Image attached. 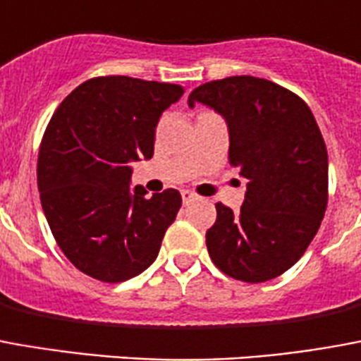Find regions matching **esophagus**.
Wrapping results in <instances>:
<instances>
[{
	"label": "esophagus",
	"mask_w": 361,
	"mask_h": 361,
	"mask_svg": "<svg viewBox=\"0 0 361 361\" xmlns=\"http://www.w3.org/2000/svg\"><path fill=\"white\" fill-rule=\"evenodd\" d=\"M181 199H183V202H185V204H189V202L197 201L199 197H197L195 193H191L189 189H183V191H181Z\"/></svg>",
	"instance_id": "1"
}]
</instances>
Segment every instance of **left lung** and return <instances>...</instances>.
<instances>
[{"mask_svg": "<svg viewBox=\"0 0 361 361\" xmlns=\"http://www.w3.org/2000/svg\"><path fill=\"white\" fill-rule=\"evenodd\" d=\"M189 106L226 120L229 164L247 180L241 210L216 204L208 255L233 279L269 281L295 266L327 207V149L314 114L269 80L231 76L195 87Z\"/></svg>", "mask_w": 361, "mask_h": 361, "instance_id": "8db88e82", "label": "left lung"}]
</instances>
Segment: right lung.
I'll return each instance as SVG.
<instances>
[{
	"label": "right lung",
	"instance_id": "add662e5",
	"mask_svg": "<svg viewBox=\"0 0 361 361\" xmlns=\"http://www.w3.org/2000/svg\"><path fill=\"white\" fill-rule=\"evenodd\" d=\"M183 87L128 76L80 84L47 124L38 159L42 208L61 250L85 276L126 281L159 256L181 195L132 188L133 162L149 160L154 130Z\"/></svg>",
	"mask_w": 361,
	"mask_h": 361
}]
</instances>
